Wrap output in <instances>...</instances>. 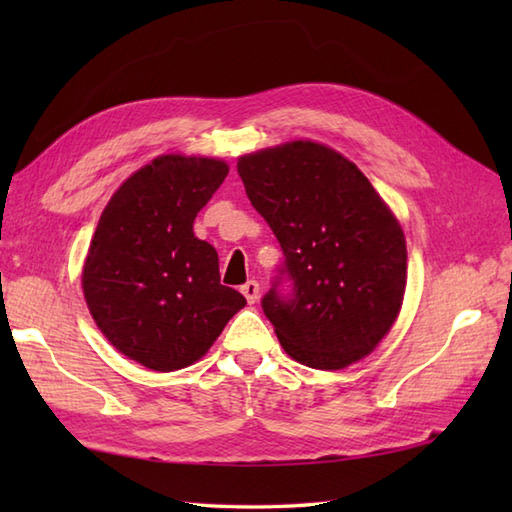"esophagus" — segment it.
<instances>
[{"label": "esophagus", "mask_w": 512, "mask_h": 512, "mask_svg": "<svg viewBox=\"0 0 512 512\" xmlns=\"http://www.w3.org/2000/svg\"><path fill=\"white\" fill-rule=\"evenodd\" d=\"M242 295L246 297L248 303H255L259 299V284H257V281H253V279L246 281V284L242 286Z\"/></svg>", "instance_id": "34e87169"}]
</instances>
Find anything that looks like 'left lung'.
I'll list each match as a JSON object with an SVG mask.
<instances>
[{
	"label": "left lung",
	"mask_w": 512,
	"mask_h": 512,
	"mask_svg": "<svg viewBox=\"0 0 512 512\" xmlns=\"http://www.w3.org/2000/svg\"><path fill=\"white\" fill-rule=\"evenodd\" d=\"M284 266L262 308L288 356L314 369L361 361L394 325L407 286L405 233L354 162L312 140L237 162ZM293 292H278L280 277Z\"/></svg>",
	"instance_id": "1"
}]
</instances>
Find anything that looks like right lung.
Masks as SVG:
<instances>
[{"label": "right lung", "mask_w": 512, "mask_h": 512, "mask_svg": "<svg viewBox=\"0 0 512 512\" xmlns=\"http://www.w3.org/2000/svg\"><path fill=\"white\" fill-rule=\"evenodd\" d=\"M226 173L224 160L158 156L121 184L94 231L83 266L92 319L118 352L154 372L200 361L246 306L220 284L217 250L193 235Z\"/></svg>", "instance_id": "obj_1"}]
</instances>
